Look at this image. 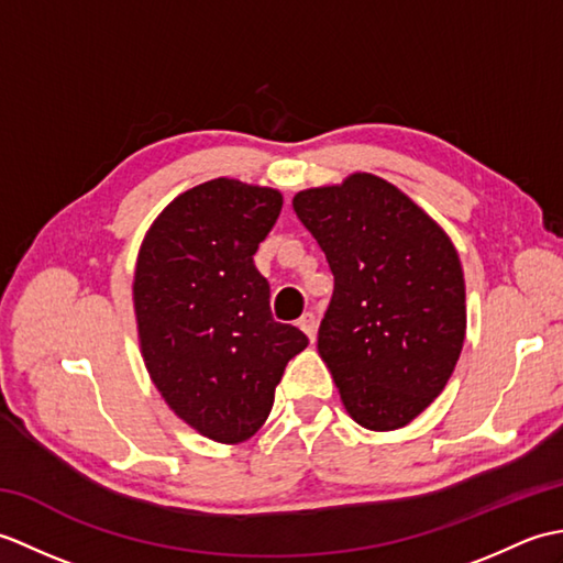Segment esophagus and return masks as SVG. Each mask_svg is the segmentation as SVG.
<instances>
[{
	"label": "esophagus",
	"instance_id": "34e87169",
	"mask_svg": "<svg viewBox=\"0 0 563 563\" xmlns=\"http://www.w3.org/2000/svg\"><path fill=\"white\" fill-rule=\"evenodd\" d=\"M297 327H300V329L307 333L309 341L317 339V317H314L312 312H305V314L300 317V321H297Z\"/></svg>",
	"mask_w": 563,
	"mask_h": 563
}]
</instances>
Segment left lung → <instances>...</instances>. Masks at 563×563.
<instances>
[{
    "mask_svg": "<svg viewBox=\"0 0 563 563\" xmlns=\"http://www.w3.org/2000/svg\"><path fill=\"white\" fill-rule=\"evenodd\" d=\"M292 208L333 273L319 355L345 411L369 430L411 423L445 389L464 343V275L450 236L373 174L300 190Z\"/></svg>",
    "mask_w": 563,
    "mask_h": 563,
    "instance_id": "obj_1",
    "label": "left lung"
}]
</instances>
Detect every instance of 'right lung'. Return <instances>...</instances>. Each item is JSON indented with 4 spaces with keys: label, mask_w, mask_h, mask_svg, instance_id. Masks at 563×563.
I'll use <instances>...</instances> for the list:
<instances>
[{
    "label": "right lung",
    "mask_w": 563,
    "mask_h": 563,
    "mask_svg": "<svg viewBox=\"0 0 563 563\" xmlns=\"http://www.w3.org/2000/svg\"><path fill=\"white\" fill-rule=\"evenodd\" d=\"M283 196L214 178L164 208L142 242L135 314L150 377L172 411L218 442H242L266 421L285 365L305 333L275 321L254 254Z\"/></svg>",
    "instance_id": "1"
}]
</instances>
